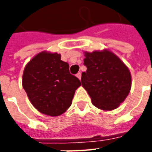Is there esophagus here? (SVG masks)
Returning <instances> with one entry per match:
<instances>
[{
  "mask_svg": "<svg viewBox=\"0 0 152 152\" xmlns=\"http://www.w3.org/2000/svg\"><path fill=\"white\" fill-rule=\"evenodd\" d=\"M76 76L78 77V79H81V72H78L76 74Z\"/></svg>",
  "mask_w": 152,
  "mask_h": 152,
  "instance_id": "esophagus-1",
  "label": "esophagus"
}]
</instances>
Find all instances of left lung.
<instances>
[{
	"label": "left lung",
	"instance_id": "1",
	"mask_svg": "<svg viewBox=\"0 0 152 152\" xmlns=\"http://www.w3.org/2000/svg\"><path fill=\"white\" fill-rule=\"evenodd\" d=\"M81 84L96 107L110 111L124 102L130 91L129 70L108 50L85 53Z\"/></svg>",
	"mask_w": 152,
	"mask_h": 152
}]
</instances>
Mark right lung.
Listing matches in <instances>:
<instances>
[{
  "instance_id": "right-lung-1",
  "label": "right lung",
  "mask_w": 152,
  "mask_h": 152,
  "mask_svg": "<svg viewBox=\"0 0 152 152\" xmlns=\"http://www.w3.org/2000/svg\"><path fill=\"white\" fill-rule=\"evenodd\" d=\"M80 81L69 72V64L57 53L41 52L27 64L23 87L31 104L45 115L57 116L72 104Z\"/></svg>"
}]
</instances>
